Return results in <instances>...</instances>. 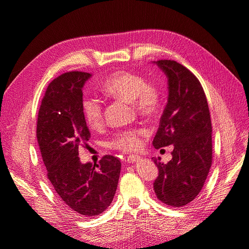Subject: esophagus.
Wrapping results in <instances>:
<instances>
[{"mask_svg":"<svg viewBox=\"0 0 249 249\" xmlns=\"http://www.w3.org/2000/svg\"><path fill=\"white\" fill-rule=\"evenodd\" d=\"M139 160H140V157L137 156V155H130L129 157H127V163L133 164V163L137 162Z\"/></svg>","mask_w":249,"mask_h":249,"instance_id":"1","label":"esophagus"}]
</instances>
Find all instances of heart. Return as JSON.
<instances>
[{
    "label": "heart",
    "mask_w": 249,
    "mask_h": 249,
    "mask_svg": "<svg viewBox=\"0 0 249 249\" xmlns=\"http://www.w3.org/2000/svg\"><path fill=\"white\" fill-rule=\"evenodd\" d=\"M102 91L114 99L131 103L134 109L141 115H154L161 105V91L159 87L138 73L126 71L113 72L104 81ZM83 114L88 125L97 129L104 123V110L99 100L93 97H85L82 102ZM141 131L126 130L116 133L109 141L110 147L133 152L141 145Z\"/></svg>",
    "instance_id": "heart-1"
}]
</instances>
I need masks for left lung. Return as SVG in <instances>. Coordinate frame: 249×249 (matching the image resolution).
Segmentation results:
<instances>
[{"label": "left lung", "mask_w": 249, "mask_h": 249, "mask_svg": "<svg viewBox=\"0 0 249 249\" xmlns=\"http://www.w3.org/2000/svg\"><path fill=\"white\" fill-rule=\"evenodd\" d=\"M166 74L168 97L153 141L155 148L173 145L172 159L159 169L154 183L157 197L180 208L200 192L212 165V124L205 91L198 79L173 60L154 61Z\"/></svg>", "instance_id": "1"}]
</instances>
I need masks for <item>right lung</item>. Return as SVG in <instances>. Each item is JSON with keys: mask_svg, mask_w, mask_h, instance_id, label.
<instances>
[{"mask_svg": "<svg viewBox=\"0 0 249 249\" xmlns=\"http://www.w3.org/2000/svg\"><path fill=\"white\" fill-rule=\"evenodd\" d=\"M91 77L70 71L53 80L41 102L36 131L48 178L63 202L84 217L99 215L111 205L122 168L118 158L110 155L97 164L80 161L79 147L90 138L82 89Z\"/></svg>", "mask_w": 249, "mask_h": 249, "instance_id": "right-lung-1", "label": "right lung"}]
</instances>
